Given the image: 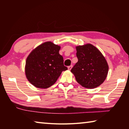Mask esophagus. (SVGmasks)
I'll return each mask as SVG.
<instances>
[{
	"instance_id": "1",
	"label": "esophagus",
	"mask_w": 129,
	"mask_h": 129,
	"mask_svg": "<svg viewBox=\"0 0 129 129\" xmlns=\"http://www.w3.org/2000/svg\"><path fill=\"white\" fill-rule=\"evenodd\" d=\"M72 67H73L72 65H70V66H69V67H68V70H70L71 69H72Z\"/></svg>"
}]
</instances>
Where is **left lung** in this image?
I'll return each mask as SVG.
<instances>
[{"label":"left lung","mask_w":129,"mask_h":129,"mask_svg":"<svg viewBox=\"0 0 129 129\" xmlns=\"http://www.w3.org/2000/svg\"><path fill=\"white\" fill-rule=\"evenodd\" d=\"M78 61L71 70L78 83L87 89L95 88L103 83L109 66L105 57L90 44L76 46Z\"/></svg>","instance_id":"obj_1"}]
</instances>
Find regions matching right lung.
Wrapping results in <instances>:
<instances>
[{
    "mask_svg": "<svg viewBox=\"0 0 129 129\" xmlns=\"http://www.w3.org/2000/svg\"><path fill=\"white\" fill-rule=\"evenodd\" d=\"M60 46L51 42H45L34 49L27 57L25 67L26 77L33 85L46 89L53 85L62 71L63 57L59 54Z\"/></svg>",
    "mask_w": 129,
    "mask_h": 129,
    "instance_id": "right-lung-1",
    "label": "right lung"
}]
</instances>
